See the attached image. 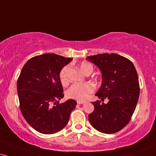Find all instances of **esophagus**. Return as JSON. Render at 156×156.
I'll use <instances>...</instances> for the list:
<instances>
[{
  "label": "esophagus",
  "instance_id": "esophagus-1",
  "mask_svg": "<svg viewBox=\"0 0 156 156\" xmlns=\"http://www.w3.org/2000/svg\"><path fill=\"white\" fill-rule=\"evenodd\" d=\"M85 101H80V100H78V101H77V103H78V104H84L85 103Z\"/></svg>",
  "mask_w": 156,
  "mask_h": 156
}]
</instances>
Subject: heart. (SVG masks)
Returning a JSON list of instances; mask_svg holds the SVG:
<instances>
[{
  "label": "heart",
  "mask_w": 156,
  "mask_h": 156,
  "mask_svg": "<svg viewBox=\"0 0 156 156\" xmlns=\"http://www.w3.org/2000/svg\"><path fill=\"white\" fill-rule=\"evenodd\" d=\"M69 66H65L62 70H60V80L61 83L66 86L69 83L68 80V71ZM80 68L84 73L90 74L94 70V67L90 63L88 62H82L80 64ZM94 90V86L90 83H77L72 85L71 87L67 90V96L70 98H73L76 100H85L88 97L90 94H92Z\"/></svg>",
  "instance_id": "1"
}]
</instances>
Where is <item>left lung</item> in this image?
<instances>
[{
	"instance_id": "obj_1",
	"label": "left lung",
	"mask_w": 156,
	"mask_h": 156,
	"mask_svg": "<svg viewBox=\"0 0 156 156\" xmlns=\"http://www.w3.org/2000/svg\"><path fill=\"white\" fill-rule=\"evenodd\" d=\"M86 60L101 70L102 83L96 94L101 101L92 102L94 110L88 119L96 130L106 134L115 133L130 121L140 95V85L135 66L130 60L119 55L98 54Z\"/></svg>"
}]
</instances>
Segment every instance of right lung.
I'll list each match as a JSON object with an SVG mask.
<instances>
[{
  "label": "right lung",
  "mask_w": 156,
  "mask_h": 156,
  "mask_svg": "<svg viewBox=\"0 0 156 156\" xmlns=\"http://www.w3.org/2000/svg\"><path fill=\"white\" fill-rule=\"evenodd\" d=\"M73 60L56 54L37 55L23 66L17 80V92L23 117L35 130L54 134L68 124L76 101L64 97L60 70Z\"/></svg>",
  "instance_id": "right-lung-1"
}]
</instances>
